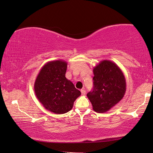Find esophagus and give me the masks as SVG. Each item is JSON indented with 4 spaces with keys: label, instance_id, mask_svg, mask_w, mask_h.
<instances>
[{
    "label": "esophagus",
    "instance_id": "34e87169",
    "mask_svg": "<svg viewBox=\"0 0 153 153\" xmlns=\"http://www.w3.org/2000/svg\"><path fill=\"white\" fill-rule=\"evenodd\" d=\"M81 93H82V95H85V91L84 90V89H81Z\"/></svg>",
    "mask_w": 153,
    "mask_h": 153
}]
</instances>
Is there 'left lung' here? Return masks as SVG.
<instances>
[{"label": "left lung", "mask_w": 153, "mask_h": 153, "mask_svg": "<svg viewBox=\"0 0 153 153\" xmlns=\"http://www.w3.org/2000/svg\"><path fill=\"white\" fill-rule=\"evenodd\" d=\"M93 89L87 94L94 111L105 113L118 104L126 91L124 75L113 62L104 60L93 68Z\"/></svg>", "instance_id": "obj_1"}]
</instances>
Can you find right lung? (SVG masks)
<instances>
[{
	"instance_id": "add662e5",
	"label": "right lung",
	"mask_w": 153,
	"mask_h": 153,
	"mask_svg": "<svg viewBox=\"0 0 153 153\" xmlns=\"http://www.w3.org/2000/svg\"><path fill=\"white\" fill-rule=\"evenodd\" d=\"M68 63L62 60L48 62L42 67L35 81V95L50 112L61 114L73 108L81 95L66 75Z\"/></svg>"
}]
</instances>
